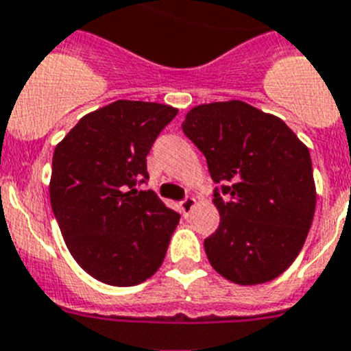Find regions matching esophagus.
<instances>
[{
  "mask_svg": "<svg viewBox=\"0 0 351 351\" xmlns=\"http://www.w3.org/2000/svg\"><path fill=\"white\" fill-rule=\"evenodd\" d=\"M194 207H196V198H193V196H189V198H185L184 202H180V212L184 214V217L189 216Z\"/></svg>",
  "mask_w": 351,
  "mask_h": 351,
  "instance_id": "obj_1",
  "label": "esophagus"
}]
</instances>
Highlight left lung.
Masks as SVG:
<instances>
[{
	"label": "left lung",
	"instance_id": "left-lung-1",
	"mask_svg": "<svg viewBox=\"0 0 351 351\" xmlns=\"http://www.w3.org/2000/svg\"><path fill=\"white\" fill-rule=\"evenodd\" d=\"M184 134L207 158L219 228L205 239L210 266L226 280L257 285L298 257L316 210L308 148L280 117L239 99L185 114Z\"/></svg>",
	"mask_w": 351,
	"mask_h": 351
}]
</instances>
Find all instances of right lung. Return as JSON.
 <instances>
[{"label": "right lung", "instance_id": "add662e5", "mask_svg": "<svg viewBox=\"0 0 351 351\" xmlns=\"http://www.w3.org/2000/svg\"><path fill=\"white\" fill-rule=\"evenodd\" d=\"M178 108L117 99L85 114L53 153L49 199L84 271L117 287L143 284L166 257L180 214L152 189L146 155Z\"/></svg>", "mask_w": 351, "mask_h": 351}]
</instances>
